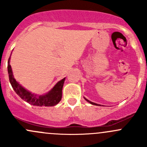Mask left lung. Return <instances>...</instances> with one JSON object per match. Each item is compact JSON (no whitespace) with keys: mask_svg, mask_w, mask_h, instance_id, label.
Wrapping results in <instances>:
<instances>
[{"mask_svg":"<svg viewBox=\"0 0 147 147\" xmlns=\"http://www.w3.org/2000/svg\"><path fill=\"white\" fill-rule=\"evenodd\" d=\"M84 99H85V98H84ZM85 100H87V101L88 102H90V104H92V105H97V104H96V103H94V102H92L89 101V100H87V99H85Z\"/></svg>","mask_w":147,"mask_h":147,"instance_id":"1","label":"left lung"}]
</instances>
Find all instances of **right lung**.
I'll return each mask as SVG.
<instances>
[{
    "instance_id": "obj_1",
    "label": "right lung",
    "mask_w": 147,
    "mask_h": 147,
    "mask_svg": "<svg viewBox=\"0 0 147 147\" xmlns=\"http://www.w3.org/2000/svg\"><path fill=\"white\" fill-rule=\"evenodd\" d=\"M8 72L10 82L14 91L20 98L30 105L40 107H52L56 105L61 100L62 90H63L65 78L57 82L55 86L52 89V90H50L47 94L42 96H36L23 88L14 79L13 72H12L11 66L10 65V58L8 59Z\"/></svg>"
}]
</instances>
